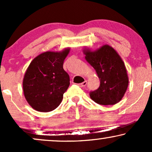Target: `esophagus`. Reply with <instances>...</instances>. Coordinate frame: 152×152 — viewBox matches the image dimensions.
<instances>
[{
	"instance_id": "34e87169",
	"label": "esophagus",
	"mask_w": 152,
	"mask_h": 152,
	"mask_svg": "<svg viewBox=\"0 0 152 152\" xmlns=\"http://www.w3.org/2000/svg\"><path fill=\"white\" fill-rule=\"evenodd\" d=\"M86 84H87V82L86 81H84V82L81 83V84H78V86L80 87H84V86H86Z\"/></svg>"
}]
</instances>
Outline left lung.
<instances>
[{"label":"left lung","mask_w":152,"mask_h":152,"mask_svg":"<svg viewBox=\"0 0 152 152\" xmlns=\"http://www.w3.org/2000/svg\"><path fill=\"white\" fill-rule=\"evenodd\" d=\"M85 59L94 68L100 80L90 97L102 105H113L121 100L127 89L129 78L125 65L115 50L104 45L95 51L84 50Z\"/></svg>","instance_id":"obj_1"}]
</instances>
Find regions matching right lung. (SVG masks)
<instances>
[{
	"instance_id": "add662e5",
	"label": "right lung",
	"mask_w": 152,
	"mask_h": 152,
	"mask_svg": "<svg viewBox=\"0 0 152 152\" xmlns=\"http://www.w3.org/2000/svg\"><path fill=\"white\" fill-rule=\"evenodd\" d=\"M70 48L62 52H45L31 62L25 73L23 88L29 104L37 111H53L61 104L70 85L63 68Z\"/></svg>"
}]
</instances>
